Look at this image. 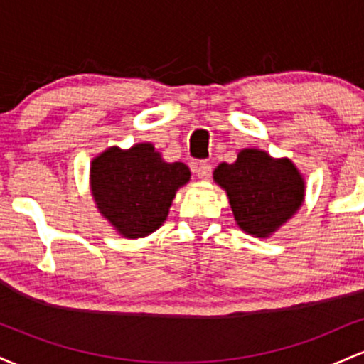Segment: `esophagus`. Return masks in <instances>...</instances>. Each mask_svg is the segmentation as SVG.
I'll return each mask as SVG.
<instances>
[{"instance_id":"34e87169","label":"esophagus","mask_w":364,"mask_h":364,"mask_svg":"<svg viewBox=\"0 0 364 364\" xmlns=\"http://www.w3.org/2000/svg\"><path fill=\"white\" fill-rule=\"evenodd\" d=\"M195 173L196 176L202 179V181H208L212 176V166L208 164V162H198L195 168Z\"/></svg>"}]
</instances>
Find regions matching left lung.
<instances>
[{"label": "left lung", "instance_id": "obj_1", "mask_svg": "<svg viewBox=\"0 0 364 364\" xmlns=\"http://www.w3.org/2000/svg\"><path fill=\"white\" fill-rule=\"evenodd\" d=\"M214 181L228 193L241 231L255 237L277 232L303 205L306 191L291 159H275L260 149H243L236 162L217 166Z\"/></svg>", "mask_w": 364, "mask_h": 364}]
</instances>
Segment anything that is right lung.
Returning a JSON list of instances; mask_svg holds the SVG:
<instances>
[{
  "instance_id": "1",
  "label": "right lung",
  "mask_w": 364,
  "mask_h": 364,
  "mask_svg": "<svg viewBox=\"0 0 364 364\" xmlns=\"http://www.w3.org/2000/svg\"><path fill=\"white\" fill-rule=\"evenodd\" d=\"M183 162H166L152 144L109 147L92 159L90 191L99 214L128 240L145 237L168 219L176 191L190 181Z\"/></svg>"
}]
</instances>
